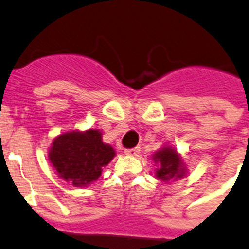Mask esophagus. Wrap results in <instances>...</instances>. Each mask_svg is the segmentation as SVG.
<instances>
[{"label": "esophagus", "mask_w": 249, "mask_h": 249, "mask_svg": "<svg viewBox=\"0 0 249 249\" xmlns=\"http://www.w3.org/2000/svg\"><path fill=\"white\" fill-rule=\"evenodd\" d=\"M140 147H135V148H128L124 151V155L127 156H137L140 153Z\"/></svg>", "instance_id": "34e87169"}]
</instances>
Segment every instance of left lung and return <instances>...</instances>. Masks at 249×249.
<instances>
[{"label": "left lung", "mask_w": 249, "mask_h": 249, "mask_svg": "<svg viewBox=\"0 0 249 249\" xmlns=\"http://www.w3.org/2000/svg\"><path fill=\"white\" fill-rule=\"evenodd\" d=\"M153 160L160 164V168L156 169V177L162 181L177 179L184 176L183 162L181 156L178 155L172 147H163L153 155Z\"/></svg>", "instance_id": "8db88e82"}]
</instances>
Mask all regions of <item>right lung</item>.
Instances as JSON below:
<instances>
[{
    "label": "right lung",
    "instance_id": "1",
    "mask_svg": "<svg viewBox=\"0 0 249 249\" xmlns=\"http://www.w3.org/2000/svg\"><path fill=\"white\" fill-rule=\"evenodd\" d=\"M114 155V149L102 142L98 129H89L67 132L54 138L48 158L59 177L76 187H86L97 181Z\"/></svg>",
    "mask_w": 249,
    "mask_h": 249
}]
</instances>
